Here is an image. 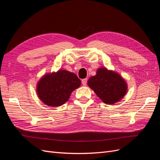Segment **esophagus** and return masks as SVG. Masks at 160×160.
I'll list each match as a JSON object with an SVG mask.
<instances>
[{"mask_svg": "<svg viewBox=\"0 0 160 160\" xmlns=\"http://www.w3.org/2000/svg\"><path fill=\"white\" fill-rule=\"evenodd\" d=\"M81 82H82V84H83V85L85 86V85H87V83H88V79H82Z\"/></svg>", "mask_w": 160, "mask_h": 160, "instance_id": "34e87169", "label": "esophagus"}]
</instances>
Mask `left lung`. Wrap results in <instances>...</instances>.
I'll use <instances>...</instances> for the list:
<instances>
[{
    "mask_svg": "<svg viewBox=\"0 0 160 160\" xmlns=\"http://www.w3.org/2000/svg\"><path fill=\"white\" fill-rule=\"evenodd\" d=\"M88 84L104 103L113 105L126 94L128 86L118 73L101 67L95 76L90 77Z\"/></svg>",
    "mask_w": 160,
    "mask_h": 160,
    "instance_id": "1",
    "label": "left lung"
}]
</instances>
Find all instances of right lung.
Segmentation results:
<instances>
[{
  "mask_svg": "<svg viewBox=\"0 0 160 160\" xmlns=\"http://www.w3.org/2000/svg\"><path fill=\"white\" fill-rule=\"evenodd\" d=\"M77 76L66 70L47 74L37 83L38 98L50 107H59L69 100L71 93L80 87Z\"/></svg>",
  "mask_w": 160,
  "mask_h": 160,
  "instance_id": "right-lung-1",
  "label": "right lung"
}]
</instances>
